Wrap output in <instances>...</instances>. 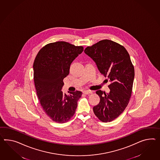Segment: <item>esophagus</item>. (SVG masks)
Returning <instances> with one entry per match:
<instances>
[{
	"mask_svg": "<svg viewBox=\"0 0 160 160\" xmlns=\"http://www.w3.org/2000/svg\"><path fill=\"white\" fill-rule=\"evenodd\" d=\"M92 91L91 90H84L83 92V93H84L85 94H89L90 93H92Z\"/></svg>",
	"mask_w": 160,
	"mask_h": 160,
	"instance_id": "esophagus-1",
	"label": "esophagus"
}]
</instances>
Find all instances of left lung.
<instances>
[{"instance_id":"8db88e82","label":"left lung","mask_w":160,"mask_h":160,"mask_svg":"<svg viewBox=\"0 0 160 160\" xmlns=\"http://www.w3.org/2000/svg\"><path fill=\"white\" fill-rule=\"evenodd\" d=\"M84 52L110 82L109 93L96 91L100 100L93 110L100 121L111 122L122 113L131 96L135 70L129 54L123 46L108 39L87 47Z\"/></svg>"}]
</instances>
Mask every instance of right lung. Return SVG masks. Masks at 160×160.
I'll list each match as a JSON object with an SVG mask.
<instances>
[{
    "mask_svg": "<svg viewBox=\"0 0 160 160\" xmlns=\"http://www.w3.org/2000/svg\"><path fill=\"white\" fill-rule=\"evenodd\" d=\"M83 51L66 42L48 44L39 50L34 60L33 79L38 98L46 114L54 122L64 123L75 114L82 92L63 94V79L69 74L72 62Z\"/></svg>",
    "mask_w": 160,
    "mask_h": 160,
    "instance_id": "1",
    "label": "right lung"
}]
</instances>
